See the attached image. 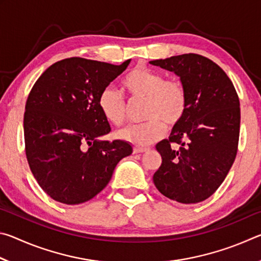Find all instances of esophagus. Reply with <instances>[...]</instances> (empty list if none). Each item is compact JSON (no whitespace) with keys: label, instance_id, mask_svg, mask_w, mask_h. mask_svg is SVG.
Here are the masks:
<instances>
[{"label":"esophagus","instance_id":"esophagus-1","mask_svg":"<svg viewBox=\"0 0 261 261\" xmlns=\"http://www.w3.org/2000/svg\"><path fill=\"white\" fill-rule=\"evenodd\" d=\"M148 148H144V147H135L134 148V153L135 154H138V153H144V152H147Z\"/></svg>","mask_w":261,"mask_h":261}]
</instances>
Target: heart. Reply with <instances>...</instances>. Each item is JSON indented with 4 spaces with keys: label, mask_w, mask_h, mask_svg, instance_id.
I'll return each mask as SVG.
<instances>
[{
    "label": "heart",
    "mask_w": 261,
    "mask_h": 261,
    "mask_svg": "<svg viewBox=\"0 0 261 261\" xmlns=\"http://www.w3.org/2000/svg\"><path fill=\"white\" fill-rule=\"evenodd\" d=\"M122 86L132 99L144 100V120L117 132L118 138L135 146H148L166 134V125L174 126L182 120L188 108V93L178 81L165 77L145 65H137L122 79ZM98 107L106 121L121 125L125 120V102L118 91L106 87L98 98Z\"/></svg>",
    "instance_id": "1"
}]
</instances>
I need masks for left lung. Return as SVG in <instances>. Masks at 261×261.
I'll use <instances>...</instances> for the list:
<instances>
[{"instance_id":"obj_1","label":"left lung","mask_w":261,"mask_h":261,"mask_svg":"<svg viewBox=\"0 0 261 261\" xmlns=\"http://www.w3.org/2000/svg\"><path fill=\"white\" fill-rule=\"evenodd\" d=\"M149 63L177 74L188 93L183 118L155 146L162 163L154 185L169 199L197 204L218 190L235 161L240 99L227 73L207 57L183 54Z\"/></svg>"}]
</instances>
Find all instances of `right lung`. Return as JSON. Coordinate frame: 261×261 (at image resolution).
<instances>
[{"instance_id":"obj_1","label":"right lung","mask_w":261,"mask_h":261,"mask_svg":"<svg viewBox=\"0 0 261 261\" xmlns=\"http://www.w3.org/2000/svg\"><path fill=\"white\" fill-rule=\"evenodd\" d=\"M70 57L56 62L31 90L25 106V152L31 171L53 199L85 202L102 191L130 155L123 140H100L110 125L98 107L101 91L127 68Z\"/></svg>"}]
</instances>
